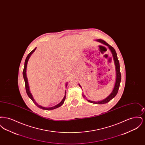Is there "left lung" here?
I'll list each match as a JSON object with an SVG mask.
<instances>
[{"label":"left lung","mask_w":145,"mask_h":145,"mask_svg":"<svg viewBox=\"0 0 145 145\" xmlns=\"http://www.w3.org/2000/svg\"><path fill=\"white\" fill-rule=\"evenodd\" d=\"M98 42H100L102 43H103L104 44L108 46L109 47V49H110L111 52L112 54V56L114 57V62L115 64V66H116V82H115V85L114 86V88L112 90V92H111L110 95L107 98H106L105 99H104L103 101H98V102H95V101H91L90 100L87 99V101L88 102H89L90 103L94 104H105L109 102L110 101H111L113 98H114L116 96V95H117L118 89L120 87V85L121 83V72H120V63L119 61L118 60L117 58V54L115 50V49L112 46H111L110 45H109L108 43H107L105 41H104L102 40H97ZM79 86H80V85H79ZM83 97H85V96L83 95Z\"/></svg>","instance_id":"8db88e82"}]
</instances>
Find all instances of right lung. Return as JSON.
Instances as JSON below:
<instances>
[{
	"mask_svg": "<svg viewBox=\"0 0 145 145\" xmlns=\"http://www.w3.org/2000/svg\"><path fill=\"white\" fill-rule=\"evenodd\" d=\"M36 48H35L34 50H33L31 52H30V53H29V54H28V56H27V58H26V59H25V60L24 67V69H23V78H24V82H25V90H26L27 93V95H28V96H29V98L32 100V101H33V102L35 104V105H36V106H37L39 108L42 109H43V110H53V109H56V108H57L60 107V106H61L62 104H63V103H64V101H65V99H66V92H65V96L63 97V98L62 101H61L60 103L57 104L56 105H55L54 106H53V107H50V108H45V107H43V106H40V105H38V104L36 103L35 102V100L34 99L33 97L32 96V95H31V93L30 92V91H29V85H28V79H27V76H26V69H27V63H28V60H29V57H30V55H31V54L34 52L35 51V50H36ZM66 86H67V84H66Z\"/></svg>",
	"mask_w": 145,
	"mask_h": 145,
	"instance_id": "1",
	"label": "right lung"
}]
</instances>
